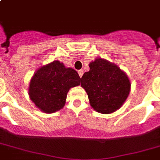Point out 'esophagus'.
Instances as JSON below:
<instances>
[{
  "instance_id": "obj_1",
  "label": "esophagus",
  "mask_w": 160,
  "mask_h": 160,
  "mask_svg": "<svg viewBox=\"0 0 160 160\" xmlns=\"http://www.w3.org/2000/svg\"><path fill=\"white\" fill-rule=\"evenodd\" d=\"M83 73H84V71L81 69V70H79L78 71V74H79V75H80V77L81 78L82 77V75H83Z\"/></svg>"
}]
</instances>
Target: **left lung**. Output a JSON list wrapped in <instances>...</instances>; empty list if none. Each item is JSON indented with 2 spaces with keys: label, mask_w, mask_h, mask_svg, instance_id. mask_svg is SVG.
Wrapping results in <instances>:
<instances>
[{
  "label": "left lung",
  "mask_w": 160,
  "mask_h": 160,
  "mask_svg": "<svg viewBox=\"0 0 160 160\" xmlns=\"http://www.w3.org/2000/svg\"><path fill=\"white\" fill-rule=\"evenodd\" d=\"M89 67L90 71L81 77L80 86L86 90L91 106L99 113H113L130 93L128 77L117 65L102 58H97Z\"/></svg>",
  "instance_id": "obj_1"
}]
</instances>
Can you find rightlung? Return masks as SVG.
I'll return each mask as SVG.
<instances>
[{"label":"right lung","instance_id":"1","mask_svg":"<svg viewBox=\"0 0 160 160\" xmlns=\"http://www.w3.org/2000/svg\"><path fill=\"white\" fill-rule=\"evenodd\" d=\"M80 84V77L76 71L54 61L35 72L30 80L29 95L41 111L54 113L64 106L68 90Z\"/></svg>","mask_w":160,"mask_h":160}]
</instances>
